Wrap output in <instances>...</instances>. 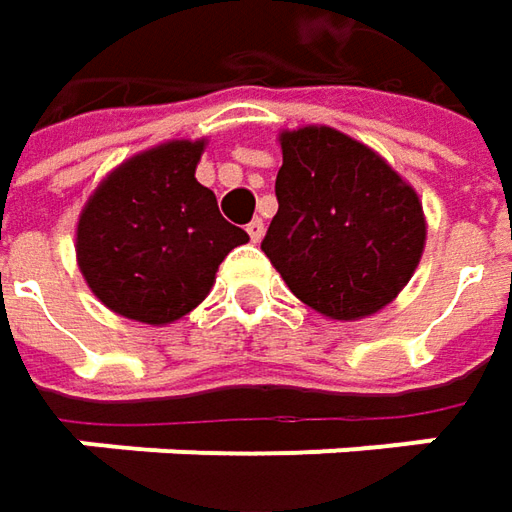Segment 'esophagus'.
Segmentation results:
<instances>
[{"label":"esophagus","mask_w":512,"mask_h":512,"mask_svg":"<svg viewBox=\"0 0 512 512\" xmlns=\"http://www.w3.org/2000/svg\"><path fill=\"white\" fill-rule=\"evenodd\" d=\"M247 236H250V242H262V236H265V222H262V219L247 222Z\"/></svg>","instance_id":"obj_1"}]
</instances>
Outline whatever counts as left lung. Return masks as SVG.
I'll return each instance as SVG.
<instances>
[{"label": "left lung", "mask_w": 512, "mask_h": 512, "mask_svg": "<svg viewBox=\"0 0 512 512\" xmlns=\"http://www.w3.org/2000/svg\"><path fill=\"white\" fill-rule=\"evenodd\" d=\"M276 199L262 250L293 296L322 316L353 322L382 310L422 259L416 190L339 130L282 133Z\"/></svg>", "instance_id": "1"}]
</instances>
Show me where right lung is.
Instances as JSON below:
<instances>
[{
  "instance_id": "right-lung-1",
  "label": "right lung",
  "mask_w": 512,
  "mask_h": 512,
  "mask_svg": "<svg viewBox=\"0 0 512 512\" xmlns=\"http://www.w3.org/2000/svg\"><path fill=\"white\" fill-rule=\"evenodd\" d=\"M205 142H168L110 173L79 216L76 256L105 305L145 325L182 319L247 233L196 182Z\"/></svg>"
}]
</instances>
